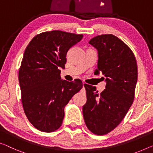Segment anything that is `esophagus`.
Segmentation results:
<instances>
[{"label": "esophagus", "mask_w": 153, "mask_h": 153, "mask_svg": "<svg viewBox=\"0 0 153 153\" xmlns=\"http://www.w3.org/2000/svg\"><path fill=\"white\" fill-rule=\"evenodd\" d=\"M85 85H86V83H83V88H82V89L84 91H85V88H84V86H85Z\"/></svg>", "instance_id": "obj_1"}]
</instances>
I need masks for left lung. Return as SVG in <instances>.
I'll return each instance as SVG.
<instances>
[{"mask_svg": "<svg viewBox=\"0 0 153 153\" xmlns=\"http://www.w3.org/2000/svg\"><path fill=\"white\" fill-rule=\"evenodd\" d=\"M89 44L98 51L97 69L106 81L100 93L86 84L83 117L88 129L95 135H104L115 128L124 119L135 98L137 65L135 55L126 44L112 34L93 38Z\"/></svg>", "mask_w": 153, "mask_h": 153, "instance_id": "8db88e82", "label": "left lung"}]
</instances>
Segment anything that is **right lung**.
<instances>
[{
  "label": "right lung",
  "instance_id": "right-lung-1",
  "mask_svg": "<svg viewBox=\"0 0 153 153\" xmlns=\"http://www.w3.org/2000/svg\"><path fill=\"white\" fill-rule=\"evenodd\" d=\"M83 38L55 30L38 34L25 51L19 69V83L24 112L39 131L51 133L62 124L64 108L82 88L79 79L62 80L60 68H65L69 49Z\"/></svg>",
  "mask_w": 153,
  "mask_h": 153
}]
</instances>
